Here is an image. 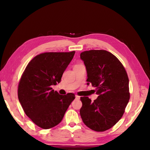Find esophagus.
I'll return each mask as SVG.
<instances>
[{
	"label": "esophagus",
	"instance_id": "obj_1",
	"mask_svg": "<svg viewBox=\"0 0 150 150\" xmlns=\"http://www.w3.org/2000/svg\"><path fill=\"white\" fill-rule=\"evenodd\" d=\"M75 98H77V99H80V97L78 96V95H76V96H75Z\"/></svg>",
	"mask_w": 150,
	"mask_h": 150
}]
</instances>
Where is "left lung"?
Segmentation results:
<instances>
[{"label":"left lung","mask_w":150,"mask_h":150,"mask_svg":"<svg viewBox=\"0 0 150 150\" xmlns=\"http://www.w3.org/2000/svg\"><path fill=\"white\" fill-rule=\"evenodd\" d=\"M81 59L86 68L87 84L95 88L98 95L93 102L81 97V117L88 128L104 132L121 119L128 103V75L119 60L106 50L85 51Z\"/></svg>","instance_id":"1"}]
</instances>
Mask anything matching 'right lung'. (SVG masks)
Here are the masks:
<instances>
[{
	"instance_id": "1",
	"label": "right lung",
	"mask_w": 150,
	"mask_h": 150,
	"mask_svg": "<svg viewBox=\"0 0 150 150\" xmlns=\"http://www.w3.org/2000/svg\"><path fill=\"white\" fill-rule=\"evenodd\" d=\"M75 52H46L28 63L18 86V98L25 113L43 129L59 124L71 102L72 93L59 95L52 86L59 83Z\"/></svg>"
}]
</instances>
